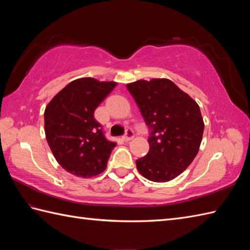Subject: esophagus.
<instances>
[{
    "mask_svg": "<svg viewBox=\"0 0 250 250\" xmlns=\"http://www.w3.org/2000/svg\"><path fill=\"white\" fill-rule=\"evenodd\" d=\"M133 137H134L133 131H132L131 129H126V130H125V135L122 136V140L125 141V142H128V141H130V140L133 139Z\"/></svg>",
    "mask_w": 250,
    "mask_h": 250,
    "instance_id": "34e87169",
    "label": "esophagus"
}]
</instances>
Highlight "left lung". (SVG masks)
Returning a JSON list of instances; mask_svg holds the SVG:
<instances>
[{"label": "left lung", "mask_w": 250, "mask_h": 250, "mask_svg": "<svg viewBox=\"0 0 250 250\" xmlns=\"http://www.w3.org/2000/svg\"><path fill=\"white\" fill-rule=\"evenodd\" d=\"M150 133L149 151L136 160L139 172L156 183L182 174L199 151L204 122L195 101L169 79L126 84Z\"/></svg>", "instance_id": "obj_1"}]
</instances>
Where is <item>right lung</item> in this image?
Segmentation results:
<instances>
[{"instance_id":"obj_1","label":"right lung","mask_w":250,"mask_h":250,"mask_svg":"<svg viewBox=\"0 0 250 250\" xmlns=\"http://www.w3.org/2000/svg\"><path fill=\"white\" fill-rule=\"evenodd\" d=\"M117 83L79 78L55 95L45 109V134L58 163L73 175L92 177L107 166L116 143L106 140L94 110Z\"/></svg>"}]
</instances>
